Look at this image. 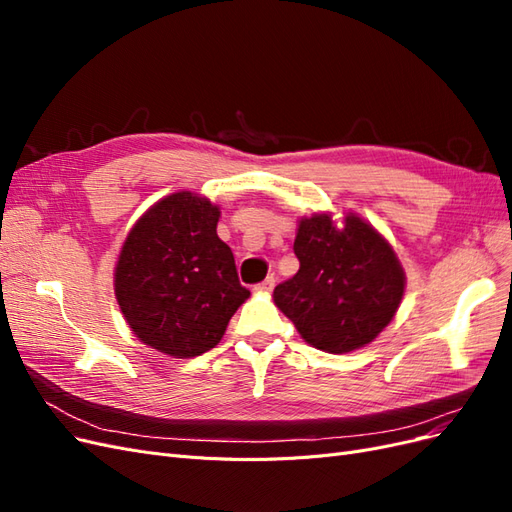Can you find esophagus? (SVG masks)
<instances>
[{"label":"esophagus","instance_id":"esophagus-1","mask_svg":"<svg viewBox=\"0 0 512 512\" xmlns=\"http://www.w3.org/2000/svg\"><path fill=\"white\" fill-rule=\"evenodd\" d=\"M273 286H275V277H273V275H269L265 282H260V284L256 286V290H258V292H271V290H273Z\"/></svg>","mask_w":512,"mask_h":512}]
</instances>
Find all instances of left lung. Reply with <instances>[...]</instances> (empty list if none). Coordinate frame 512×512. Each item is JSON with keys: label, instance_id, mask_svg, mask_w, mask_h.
<instances>
[{"label": "left lung", "instance_id": "left-lung-1", "mask_svg": "<svg viewBox=\"0 0 512 512\" xmlns=\"http://www.w3.org/2000/svg\"><path fill=\"white\" fill-rule=\"evenodd\" d=\"M299 271L275 286L273 301L309 346L344 354L374 342L404 297L406 273L380 232L348 213L337 226L329 213L299 222Z\"/></svg>", "mask_w": 512, "mask_h": 512}]
</instances>
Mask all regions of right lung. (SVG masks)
<instances>
[{
    "instance_id": "add662e5",
    "label": "right lung",
    "mask_w": 512,
    "mask_h": 512,
    "mask_svg": "<svg viewBox=\"0 0 512 512\" xmlns=\"http://www.w3.org/2000/svg\"><path fill=\"white\" fill-rule=\"evenodd\" d=\"M220 207L175 192L143 213L115 267L121 314L143 344L190 359L220 344L232 314L250 297L235 256L218 237Z\"/></svg>"
}]
</instances>
